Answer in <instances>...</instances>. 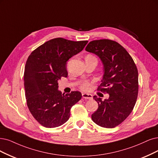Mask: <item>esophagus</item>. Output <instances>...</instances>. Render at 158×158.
<instances>
[{
	"label": "esophagus",
	"instance_id": "34e87169",
	"mask_svg": "<svg viewBox=\"0 0 158 158\" xmlns=\"http://www.w3.org/2000/svg\"><path fill=\"white\" fill-rule=\"evenodd\" d=\"M82 96L85 99H87V100H92V95L90 94H87V93H83Z\"/></svg>",
	"mask_w": 158,
	"mask_h": 158
}]
</instances>
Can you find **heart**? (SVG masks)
I'll return each instance as SVG.
<instances>
[{"mask_svg":"<svg viewBox=\"0 0 158 158\" xmlns=\"http://www.w3.org/2000/svg\"><path fill=\"white\" fill-rule=\"evenodd\" d=\"M89 56H93L91 55H88ZM94 81H89V80H85L79 85V88L81 90L83 91L89 92L92 89L93 84H94Z\"/></svg>","mask_w":158,"mask_h":158,"instance_id":"1","label":"heart"}]
</instances>
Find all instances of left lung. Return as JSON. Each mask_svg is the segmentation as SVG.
<instances>
[{"mask_svg": "<svg viewBox=\"0 0 158 158\" xmlns=\"http://www.w3.org/2000/svg\"><path fill=\"white\" fill-rule=\"evenodd\" d=\"M85 50L102 60L104 74L98 90L109 94L108 100L103 101L93 97L98 108L92 119L101 127L113 128L127 118L135 105L139 90L137 66L125 48L113 40H93Z\"/></svg>", "mask_w": 158, "mask_h": 158, "instance_id": "left-lung-1", "label": "left lung"}]
</instances>
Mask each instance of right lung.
<instances>
[{"label": "right lung", "mask_w": 158, "mask_h": 158, "mask_svg": "<svg viewBox=\"0 0 158 158\" xmlns=\"http://www.w3.org/2000/svg\"><path fill=\"white\" fill-rule=\"evenodd\" d=\"M88 41L50 40L34 50L25 67L24 86L27 104L39 124L45 127H58L68 121L70 109L82 98L79 91L62 94L58 81L66 77V62L82 51Z\"/></svg>", "instance_id": "right-lung-1"}]
</instances>
